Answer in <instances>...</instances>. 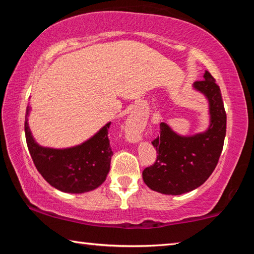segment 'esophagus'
Returning <instances> with one entry per match:
<instances>
[{
	"label": "esophagus",
	"mask_w": 254,
	"mask_h": 254,
	"mask_svg": "<svg viewBox=\"0 0 254 254\" xmlns=\"http://www.w3.org/2000/svg\"><path fill=\"white\" fill-rule=\"evenodd\" d=\"M126 131H127L128 139L133 141V142H135V141L140 139L141 132L143 131V124L141 123L139 119L130 118L127 121Z\"/></svg>",
	"instance_id": "34e87169"
}]
</instances>
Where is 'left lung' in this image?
<instances>
[{"label": "left lung", "mask_w": 254, "mask_h": 254, "mask_svg": "<svg viewBox=\"0 0 254 254\" xmlns=\"http://www.w3.org/2000/svg\"><path fill=\"white\" fill-rule=\"evenodd\" d=\"M204 78L192 84V89L208 103L209 124L195 134H179L167 122L160 124V136L152 141L158 156L142 178L154 191L182 195L203 185L216 167L226 134V113L221 89L207 70Z\"/></svg>", "instance_id": "1"}]
</instances>
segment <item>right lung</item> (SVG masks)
Returning a JSON list of instances; mask_svg holds the SVG:
<instances>
[{
	"instance_id": "obj_1",
	"label": "right lung",
	"mask_w": 254,
	"mask_h": 254,
	"mask_svg": "<svg viewBox=\"0 0 254 254\" xmlns=\"http://www.w3.org/2000/svg\"><path fill=\"white\" fill-rule=\"evenodd\" d=\"M30 104L24 122L25 139L34 166L51 186L69 194L94 190L105 182L113 156L107 137L111 122L84 142L68 148L42 147L29 127Z\"/></svg>"
}]
</instances>
